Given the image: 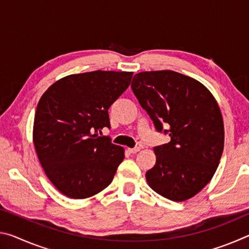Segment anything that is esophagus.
Segmentation results:
<instances>
[{
  "label": "esophagus",
  "instance_id": "34e87169",
  "mask_svg": "<svg viewBox=\"0 0 249 249\" xmlns=\"http://www.w3.org/2000/svg\"><path fill=\"white\" fill-rule=\"evenodd\" d=\"M140 150H141L140 147H134V148H128V151H129L130 154H136Z\"/></svg>",
  "mask_w": 249,
  "mask_h": 249
}]
</instances>
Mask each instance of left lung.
Wrapping results in <instances>:
<instances>
[{"label": "left lung", "mask_w": 249, "mask_h": 249, "mask_svg": "<svg viewBox=\"0 0 249 249\" xmlns=\"http://www.w3.org/2000/svg\"><path fill=\"white\" fill-rule=\"evenodd\" d=\"M130 87L157 132L170 136L168 144L154 147L149 187L176 202L195 196L215 174L224 148L215 99L199 81L171 70L136 73Z\"/></svg>", "instance_id": "1"}]
</instances>
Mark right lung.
I'll use <instances>...</instances> for the list:
<instances>
[{"mask_svg":"<svg viewBox=\"0 0 249 249\" xmlns=\"http://www.w3.org/2000/svg\"><path fill=\"white\" fill-rule=\"evenodd\" d=\"M133 72L92 71L54 82L36 108L33 140L45 174L62 195L86 199L112 182L124 149L98 132Z\"/></svg>","mask_w":249,"mask_h":249,"instance_id":"add662e5","label":"right lung"}]
</instances>
